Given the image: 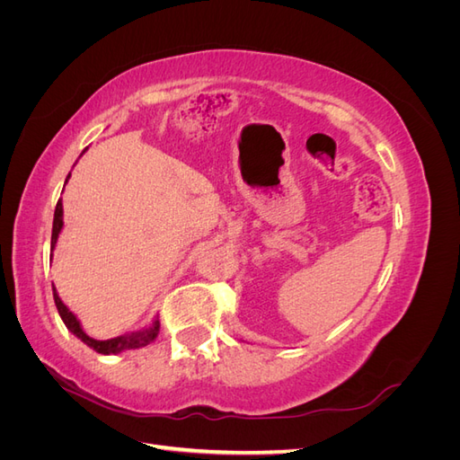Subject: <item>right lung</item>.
<instances>
[{"instance_id": "right-lung-1", "label": "right lung", "mask_w": 460, "mask_h": 460, "mask_svg": "<svg viewBox=\"0 0 460 460\" xmlns=\"http://www.w3.org/2000/svg\"><path fill=\"white\" fill-rule=\"evenodd\" d=\"M84 151H82V153H84ZM68 176H71V174H68ZM68 176H66V180H68ZM61 228H63V203L59 199L58 207H55V215H53L51 252L55 249V243H58ZM53 299H55V307H58L59 316H61V320L65 323V326L68 328V332H73L80 341H84L88 347H92L93 351L102 353V355H115V353L128 351V349H140V347H146L147 343H151L153 340H155L157 333H159V326L161 324H159V320L155 318V320H153V324L149 328H146V330L124 333V336H117V338H111V340H93V338L88 336L84 330H82L78 318L71 311H68L66 305L61 301V297L58 294V289H55V286H53Z\"/></svg>"}]
</instances>
